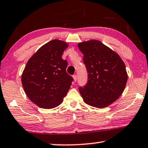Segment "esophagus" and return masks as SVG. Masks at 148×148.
<instances>
[{
	"label": "esophagus",
	"mask_w": 148,
	"mask_h": 148,
	"mask_svg": "<svg viewBox=\"0 0 148 148\" xmlns=\"http://www.w3.org/2000/svg\"><path fill=\"white\" fill-rule=\"evenodd\" d=\"M73 79H74V82H76V80H77V76H76V75H74L73 76Z\"/></svg>",
	"instance_id": "34e87169"
}]
</instances>
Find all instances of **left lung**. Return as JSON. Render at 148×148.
Returning a JSON list of instances; mask_svg holds the SVG:
<instances>
[{"instance_id": "1", "label": "left lung", "mask_w": 148, "mask_h": 148, "mask_svg": "<svg viewBox=\"0 0 148 148\" xmlns=\"http://www.w3.org/2000/svg\"><path fill=\"white\" fill-rule=\"evenodd\" d=\"M88 72V83L79 92L84 102L103 108L118 99L125 89L127 74L120 56L100 41L91 40L80 42Z\"/></svg>"}]
</instances>
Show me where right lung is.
I'll return each mask as SVG.
<instances>
[{"instance_id": "1", "label": "right lung", "mask_w": 148, "mask_h": 148, "mask_svg": "<svg viewBox=\"0 0 148 148\" xmlns=\"http://www.w3.org/2000/svg\"><path fill=\"white\" fill-rule=\"evenodd\" d=\"M68 45L52 40L41 46L26 63L21 81L26 96L41 108L61 104L73 78L67 74L68 62L62 58Z\"/></svg>"}]
</instances>
